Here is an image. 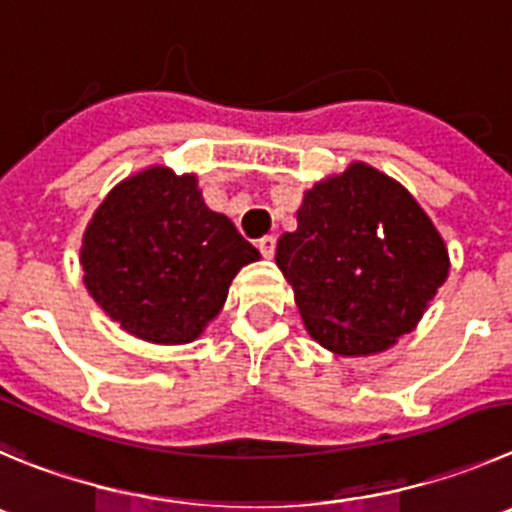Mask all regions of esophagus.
Returning a JSON list of instances; mask_svg holds the SVG:
<instances>
[{
    "instance_id": "obj_1",
    "label": "esophagus",
    "mask_w": 512,
    "mask_h": 512,
    "mask_svg": "<svg viewBox=\"0 0 512 512\" xmlns=\"http://www.w3.org/2000/svg\"><path fill=\"white\" fill-rule=\"evenodd\" d=\"M257 250L262 252V257H267V260H270V257L275 255V237H272V234L262 237V240L257 242Z\"/></svg>"
}]
</instances>
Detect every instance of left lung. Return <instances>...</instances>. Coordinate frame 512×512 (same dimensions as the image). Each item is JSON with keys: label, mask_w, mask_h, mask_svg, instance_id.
<instances>
[{"label": "left lung", "mask_w": 512, "mask_h": 512, "mask_svg": "<svg viewBox=\"0 0 512 512\" xmlns=\"http://www.w3.org/2000/svg\"><path fill=\"white\" fill-rule=\"evenodd\" d=\"M275 262L310 338L338 356H374L414 331L450 275L442 234L417 199L364 161L305 191Z\"/></svg>", "instance_id": "8db88e82"}]
</instances>
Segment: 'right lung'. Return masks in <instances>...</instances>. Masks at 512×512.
I'll use <instances>...</instances> for the list:
<instances>
[{
	"label": "right lung",
	"mask_w": 512,
	"mask_h": 512,
	"mask_svg": "<svg viewBox=\"0 0 512 512\" xmlns=\"http://www.w3.org/2000/svg\"><path fill=\"white\" fill-rule=\"evenodd\" d=\"M260 252L204 204L194 174L148 166L108 191L80 247L83 283L103 313L159 346L197 341L234 275Z\"/></svg>",
	"instance_id": "add662e5"
}]
</instances>
